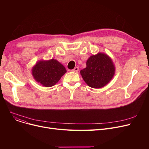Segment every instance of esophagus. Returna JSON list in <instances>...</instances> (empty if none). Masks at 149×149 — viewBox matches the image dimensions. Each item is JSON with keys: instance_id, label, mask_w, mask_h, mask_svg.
Returning <instances> with one entry per match:
<instances>
[{"instance_id": "34e87169", "label": "esophagus", "mask_w": 149, "mask_h": 149, "mask_svg": "<svg viewBox=\"0 0 149 149\" xmlns=\"http://www.w3.org/2000/svg\"><path fill=\"white\" fill-rule=\"evenodd\" d=\"M79 67H75V68H74L72 70V72H77L78 71H79Z\"/></svg>"}]
</instances>
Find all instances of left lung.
Returning <instances> with one entry per match:
<instances>
[{"label": "left lung", "mask_w": 149, "mask_h": 149, "mask_svg": "<svg viewBox=\"0 0 149 149\" xmlns=\"http://www.w3.org/2000/svg\"><path fill=\"white\" fill-rule=\"evenodd\" d=\"M115 73V66L107 54L98 52L86 61V67L80 70L83 79L89 87L101 88L110 82Z\"/></svg>", "instance_id": "1"}]
</instances>
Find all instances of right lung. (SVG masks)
<instances>
[{"label": "right lung", "instance_id": "add662e5", "mask_svg": "<svg viewBox=\"0 0 149 149\" xmlns=\"http://www.w3.org/2000/svg\"><path fill=\"white\" fill-rule=\"evenodd\" d=\"M32 75L34 79L45 87H51L60 80L66 72L65 67L57 60L38 61L33 67Z\"/></svg>", "mask_w": 149, "mask_h": 149}]
</instances>
